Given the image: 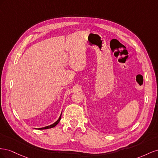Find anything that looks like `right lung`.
I'll list each match as a JSON object with an SVG mask.
<instances>
[{"label":"right lung","instance_id":"add662e5","mask_svg":"<svg viewBox=\"0 0 158 158\" xmlns=\"http://www.w3.org/2000/svg\"><path fill=\"white\" fill-rule=\"evenodd\" d=\"M61 113H62V112H61ZM61 114H60V116L59 117V118L57 119V120L56 121L55 123H53L52 124L47 126V127H43V128H36V129H38V130H45V129H48V128H52L55 127L56 126L58 123H60V120H61Z\"/></svg>","mask_w":158,"mask_h":158}]
</instances>
